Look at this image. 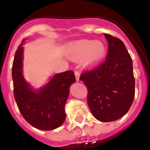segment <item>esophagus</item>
Segmentation results:
<instances>
[{
    "instance_id": "34e87169",
    "label": "esophagus",
    "mask_w": 150,
    "mask_h": 150,
    "mask_svg": "<svg viewBox=\"0 0 150 150\" xmlns=\"http://www.w3.org/2000/svg\"><path fill=\"white\" fill-rule=\"evenodd\" d=\"M75 76H76V79L77 80V81H79V76H80V73L79 72V71H75Z\"/></svg>"
}]
</instances>
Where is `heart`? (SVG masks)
I'll use <instances>...</instances> for the list:
<instances>
[{
    "mask_svg": "<svg viewBox=\"0 0 150 150\" xmlns=\"http://www.w3.org/2000/svg\"><path fill=\"white\" fill-rule=\"evenodd\" d=\"M69 55L74 59L85 57V62L88 65L100 63L106 55V47L100 41L80 40L74 43L69 49Z\"/></svg>",
    "mask_w": 150,
    "mask_h": 150,
    "instance_id": "1",
    "label": "heart"
}]
</instances>
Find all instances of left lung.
<instances>
[{"instance_id":"obj_1","label":"left lung","mask_w":150,"mask_h":150,"mask_svg":"<svg viewBox=\"0 0 150 150\" xmlns=\"http://www.w3.org/2000/svg\"><path fill=\"white\" fill-rule=\"evenodd\" d=\"M108 51L104 62L83 71L79 76L88 89L90 111L100 122L122 117L130 109L135 94V82L131 55L122 41L105 34Z\"/></svg>"}]
</instances>
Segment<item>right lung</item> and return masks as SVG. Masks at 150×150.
I'll return each mask as SVG.
<instances>
[{
    "label": "right lung",
    "mask_w": 150,
    "mask_h": 150,
    "mask_svg": "<svg viewBox=\"0 0 150 150\" xmlns=\"http://www.w3.org/2000/svg\"><path fill=\"white\" fill-rule=\"evenodd\" d=\"M23 42L16 50L12 67L13 93L24 119L34 128L50 131L59 128L65 120L64 106L69 88L76 80L72 71L55 74L39 91H34L22 76Z\"/></svg>",
    "instance_id": "obj_1"
}]
</instances>
